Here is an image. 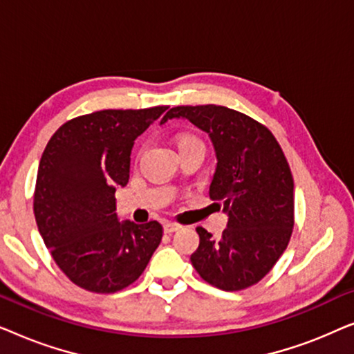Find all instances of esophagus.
<instances>
[{"mask_svg":"<svg viewBox=\"0 0 354 354\" xmlns=\"http://www.w3.org/2000/svg\"><path fill=\"white\" fill-rule=\"evenodd\" d=\"M178 224H176V222H164V232H166V234H172V232H176V230H178Z\"/></svg>","mask_w":354,"mask_h":354,"instance_id":"1","label":"esophagus"}]
</instances>
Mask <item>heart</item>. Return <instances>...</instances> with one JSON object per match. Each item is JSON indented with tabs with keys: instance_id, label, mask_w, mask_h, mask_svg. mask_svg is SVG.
<instances>
[{
	"instance_id": "1",
	"label": "heart",
	"mask_w": 354,
	"mask_h": 354,
	"mask_svg": "<svg viewBox=\"0 0 354 354\" xmlns=\"http://www.w3.org/2000/svg\"><path fill=\"white\" fill-rule=\"evenodd\" d=\"M196 143H201V140L192 133H182V135H178V138H177L178 149L190 147V145H196Z\"/></svg>"
}]
</instances>
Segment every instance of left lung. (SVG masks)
I'll return each instance as SVG.
<instances>
[{
    "instance_id": "obj_1",
    "label": "left lung",
    "mask_w": 354,
    "mask_h": 354,
    "mask_svg": "<svg viewBox=\"0 0 354 354\" xmlns=\"http://www.w3.org/2000/svg\"><path fill=\"white\" fill-rule=\"evenodd\" d=\"M174 118L209 133L217 156L209 196L229 214L219 240L196 227L193 268L212 287L248 288L270 272L292 236L295 198L287 158L266 125L225 106H176L161 124Z\"/></svg>"
}]
</instances>
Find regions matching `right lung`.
Wrapping results in <instances>:
<instances>
[{"label": "right lung", "instance_id": "obj_1", "mask_svg": "<svg viewBox=\"0 0 354 354\" xmlns=\"http://www.w3.org/2000/svg\"><path fill=\"white\" fill-rule=\"evenodd\" d=\"M166 109L96 111L67 120L48 142L33 214L57 268L77 287L93 293L124 290L161 243L158 221H118L114 193L129 182L135 138Z\"/></svg>", "mask_w": 354, "mask_h": 354}]
</instances>
